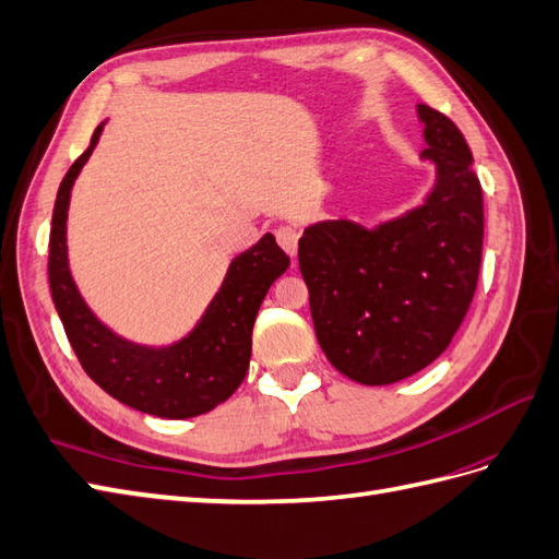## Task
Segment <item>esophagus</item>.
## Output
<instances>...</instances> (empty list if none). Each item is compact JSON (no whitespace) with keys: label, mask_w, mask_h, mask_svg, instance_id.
Segmentation results:
<instances>
[{"label":"esophagus","mask_w":559,"mask_h":559,"mask_svg":"<svg viewBox=\"0 0 559 559\" xmlns=\"http://www.w3.org/2000/svg\"><path fill=\"white\" fill-rule=\"evenodd\" d=\"M275 237L280 241V247L287 251L289 255L296 253V247H298V229L292 227V225H282L275 229Z\"/></svg>","instance_id":"1"}]
</instances>
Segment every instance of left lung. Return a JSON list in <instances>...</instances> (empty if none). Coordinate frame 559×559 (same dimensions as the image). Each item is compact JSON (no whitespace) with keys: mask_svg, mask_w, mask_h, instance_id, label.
Masks as SVG:
<instances>
[{"mask_svg":"<svg viewBox=\"0 0 559 559\" xmlns=\"http://www.w3.org/2000/svg\"><path fill=\"white\" fill-rule=\"evenodd\" d=\"M439 182L425 206L374 233L346 221L308 227L298 267L318 342L353 382L384 386L437 360L465 320L484 247V194L455 122L419 104Z\"/></svg>","mask_w":559,"mask_h":559,"instance_id":"obj_1","label":"left lung"}]
</instances>
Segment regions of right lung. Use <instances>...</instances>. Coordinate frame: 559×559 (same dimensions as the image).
Wrapping results in <instances>:
<instances>
[{
	"label": "right lung",
	"mask_w": 559,
	"mask_h": 559,
	"mask_svg": "<svg viewBox=\"0 0 559 559\" xmlns=\"http://www.w3.org/2000/svg\"><path fill=\"white\" fill-rule=\"evenodd\" d=\"M102 126L61 180L49 235V289L68 342L83 370L108 396L146 415L185 419L213 411L239 389L249 370L251 332L263 298L289 258L272 235L237 255L223 289L185 342L173 348H140L122 342L92 316L66 263V211L71 187L85 166Z\"/></svg>",
	"instance_id": "1"
}]
</instances>
